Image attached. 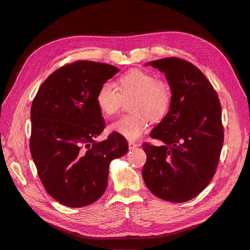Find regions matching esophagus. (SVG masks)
Returning a JSON list of instances; mask_svg holds the SVG:
<instances>
[{
	"label": "esophagus",
	"mask_w": 250,
	"mask_h": 250,
	"mask_svg": "<svg viewBox=\"0 0 250 250\" xmlns=\"http://www.w3.org/2000/svg\"><path fill=\"white\" fill-rule=\"evenodd\" d=\"M128 146H129V149L131 150V149L137 148L139 145H138V143H135L133 141H129V142H128Z\"/></svg>",
	"instance_id": "1"
}]
</instances>
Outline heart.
I'll return each instance as SVG.
<instances>
[{
	"instance_id": "heart-1",
	"label": "heart",
	"mask_w": 250,
	"mask_h": 250,
	"mask_svg": "<svg viewBox=\"0 0 250 250\" xmlns=\"http://www.w3.org/2000/svg\"><path fill=\"white\" fill-rule=\"evenodd\" d=\"M130 96H133L129 105L132 112L112 123L110 130L134 141L148 130L150 119L161 121L168 115L173 93L167 81L156 79L145 71L131 70L118 78L117 88L108 81L103 82L95 101L102 115L109 118L119 112L122 98Z\"/></svg>"
}]
</instances>
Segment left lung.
<instances>
[{
	"mask_svg": "<svg viewBox=\"0 0 250 250\" xmlns=\"http://www.w3.org/2000/svg\"><path fill=\"white\" fill-rule=\"evenodd\" d=\"M147 64L165 73L173 93L170 110L150 133L163 146L143 144V178L156 197L186 202L214 177L224 133L221 104L210 82L191 62L177 57Z\"/></svg>",
	"mask_w": 250,
	"mask_h": 250,
	"instance_id": "8db88e82",
	"label": "left lung"
}]
</instances>
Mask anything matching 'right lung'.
Here are the masks:
<instances>
[{"mask_svg": "<svg viewBox=\"0 0 250 250\" xmlns=\"http://www.w3.org/2000/svg\"><path fill=\"white\" fill-rule=\"evenodd\" d=\"M119 72L116 66L78 60L43 81L31 106L30 151L47 193L69 208L86 207L107 188L109 164L128 151L124 137L105 128L95 97Z\"/></svg>", "mask_w": 250, "mask_h": 250, "instance_id": "right-lung-1", "label": "right lung"}]
</instances>
